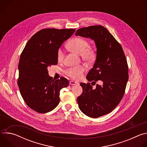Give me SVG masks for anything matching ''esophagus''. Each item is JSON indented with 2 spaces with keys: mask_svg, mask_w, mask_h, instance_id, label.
<instances>
[{
  "mask_svg": "<svg viewBox=\"0 0 147 147\" xmlns=\"http://www.w3.org/2000/svg\"><path fill=\"white\" fill-rule=\"evenodd\" d=\"M69 84H70V85H71V86H75V85L77 84V82H76V81H70V82H69Z\"/></svg>",
  "mask_w": 147,
  "mask_h": 147,
  "instance_id": "esophagus-1",
  "label": "esophagus"
}]
</instances>
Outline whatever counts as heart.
<instances>
[{"label":"heart","mask_w":147,"mask_h":147,"mask_svg":"<svg viewBox=\"0 0 147 147\" xmlns=\"http://www.w3.org/2000/svg\"><path fill=\"white\" fill-rule=\"evenodd\" d=\"M67 48L71 51L81 55L84 61L87 63L94 61L95 59L96 54L95 50L89 47V42L84 38L76 37L70 39L67 44ZM57 58L59 61H61L63 58V53L61 49H59L57 53ZM85 71V67L79 66L76 67L69 68L66 71V74L74 80H79Z\"/></svg>","instance_id":"heart-1"}]
</instances>
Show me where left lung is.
Returning a JSON list of instances; mask_svg holds the SVG:
<instances>
[{
  "instance_id": "8db88e82",
  "label": "left lung",
  "mask_w": 147,
  "mask_h": 147,
  "mask_svg": "<svg viewBox=\"0 0 147 147\" xmlns=\"http://www.w3.org/2000/svg\"><path fill=\"white\" fill-rule=\"evenodd\" d=\"M76 35L90 38L96 45V60L86 78L92 86L98 80L103 84L94 90L90 83H80L77 102L83 113L97 118L111 112L121 100L129 79L127 60L120 44L102 26L80 28Z\"/></svg>"
}]
</instances>
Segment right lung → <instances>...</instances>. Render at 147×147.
<instances>
[{"label": "right lung", "instance_id": "1", "mask_svg": "<svg viewBox=\"0 0 147 147\" xmlns=\"http://www.w3.org/2000/svg\"><path fill=\"white\" fill-rule=\"evenodd\" d=\"M74 32V29L42 30L30 39L21 54L18 86L26 104L38 113L55 109L60 101V91L69 84L65 77L53 80L48 67L57 64L59 49Z\"/></svg>", "mask_w": 147, "mask_h": 147}]
</instances>
